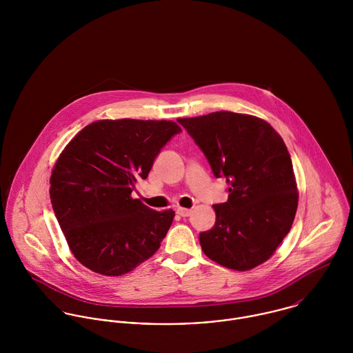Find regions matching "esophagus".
Instances as JSON below:
<instances>
[{
    "instance_id": "34e87169",
    "label": "esophagus",
    "mask_w": 353,
    "mask_h": 353,
    "mask_svg": "<svg viewBox=\"0 0 353 353\" xmlns=\"http://www.w3.org/2000/svg\"><path fill=\"white\" fill-rule=\"evenodd\" d=\"M176 213H178L181 217H188V216H190V213H192V209H186V208H178V209H176Z\"/></svg>"
}]
</instances>
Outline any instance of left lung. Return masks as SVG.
<instances>
[{
	"label": "left lung",
	"instance_id": "left-lung-1",
	"mask_svg": "<svg viewBox=\"0 0 353 353\" xmlns=\"http://www.w3.org/2000/svg\"><path fill=\"white\" fill-rule=\"evenodd\" d=\"M178 122L203 152L216 178H225L228 200L213 205L216 223L200 234L212 261L250 270L268 261L290 232L298 188L281 136L263 119L216 111Z\"/></svg>",
	"mask_w": 353,
	"mask_h": 353
}]
</instances>
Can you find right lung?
Here are the masks:
<instances>
[{"instance_id":"right-lung-1","label":"right lung","mask_w":353,"mask_h":353,"mask_svg":"<svg viewBox=\"0 0 353 353\" xmlns=\"http://www.w3.org/2000/svg\"><path fill=\"white\" fill-rule=\"evenodd\" d=\"M181 132L172 121L103 119L65 147L51 174V205L81 265L122 276L157 252L175 213L153 210L132 193Z\"/></svg>"}]
</instances>
